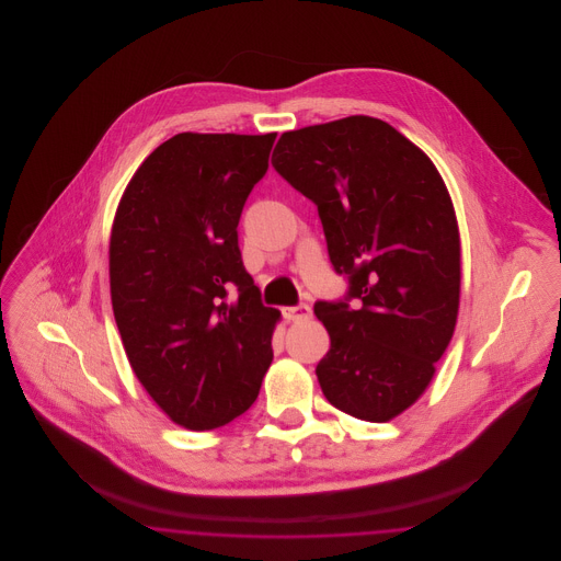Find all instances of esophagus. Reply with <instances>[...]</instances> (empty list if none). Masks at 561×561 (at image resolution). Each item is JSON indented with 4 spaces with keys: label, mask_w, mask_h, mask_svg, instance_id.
<instances>
[{
    "label": "esophagus",
    "mask_w": 561,
    "mask_h": 561,
    "mask_svg": "<svg viewBox=\"0 0 561 561\" xmlns=\"http://www.w3.org/2000/svg\"><path fill=\"white\" fill-rule=\"evenodd\" d=\"M284 316L293 321L307 320V318H311V307L307 302H298L294 307H286Z\"/></svg>",
    "instance_id": "1"
}]
</instances>
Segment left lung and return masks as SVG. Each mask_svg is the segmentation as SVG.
<instances>
[{
  "instance_id": "obj_1",
  "label": "left lung",
  "mask_w": 561,
  "mask_h": 561,
  "mask_svg": "<svg viewBox=\"0 0 561 561\" xmlns=\"http://www.w3.org/2000/svg\"><path fill=\"white\" fill-rule=\"evenodd\" d=\"M271 163L318 206L330 263L348 279L341 300L313 307L330 334L321 391L387 423L423 396L453 339L460 240L448 188L416 145L368 115L284 133Z\"/></svg>"
}]
</instances>
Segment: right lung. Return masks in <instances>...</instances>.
<instances>
[{
  "instance_id": "add662e5",
  "label": "right lung",
  "mask_w": 561,
  "mask_h": 561,
  "mask_svg": "<svg viewBox=\"0 0 561 561\" xmlns=\"http://www.w3.org/2000/svg\"><path fill=\"white\" fill-rule=\"evenodd\" d=\"M275 136H172L136 170L113 220L111 302L126 355L191 431L243 414L273 359L279 311L243 267L238 225Z\"/></svg>"
}]
</instances>
